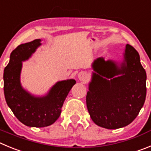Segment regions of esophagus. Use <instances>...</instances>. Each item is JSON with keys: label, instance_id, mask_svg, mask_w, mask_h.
I'll use <instances>...</instances> for the list:
<instances>
[{"label": "esophagus", "instance_id": "obj_1", "mask_svg": "<svg viewBox=\"0 0 151 151\" xmlns=\"http://www.w3.org/2000/svg\"><path fill=\"white\" fill-rule=\"evenodd\" d=\"M86 77H87L86 74L84 72H81L78 74L79 80H81V81H85V80H86Z\"/></svg>", "mask_w": 151, "mask_h": 151}]
</instances>
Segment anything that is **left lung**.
Instances as JSON below:
<instances>
[{
  "mask_svg": "<svg viewBox=\"0 0 151 151\" xmlns=\"http://www.w3.org/2000/svg\"><path fill=\"white\" fill-rule=\"evenodd\" d=\"M92 67L95 72L86 95L92 121L110 129L129 124L143 106L147 91V76L137 50L127 44L120 65L101 57L95 60Z\"/></svg>",
  "mask_w": 151,
  "mask_h": 151,
  "instance_id": "obj_1",
  "label": "left lung"
}]
</instances>
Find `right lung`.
<instances>
[{
    "instance_id": "add662e5",
    "label": "right lung",
    "mask_w": 151,
    "mask_h": 151,
    "mask_svg": "<svg viewBox=\"0 0 151 151\" xmlns=\"http://www.w3.org/2000/svg\"><path fill=\"white\" fill-rule=\"evenodd\" d=\"M40 39L18 45L10 54V60L4 68V91L6 104L22 123L28 127H43L54 123L60 117L63 103L74 80L56 83L46 96L31 95L21 86L22 61L27 60L41 45Z\"/></svg>"
}]
</instances>
